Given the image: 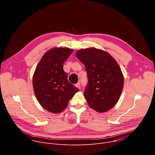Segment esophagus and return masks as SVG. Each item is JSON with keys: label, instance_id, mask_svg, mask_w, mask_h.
<instances>
[{"label": "esophagus", "instance_id": "obj_1", "mask_svg": "<svg viewBox=\"0 0 155 155\" xmlns=\"http://www.w3.org/2000/svg\"><path fill=\"white\" fill-rule=\"evenodd\" d=\"M75 86L77 87L78 88H79V89H80V83L78 82V83H77V84H75Z\"/></svg>", "mask_w": 155, "mask_h": 155}]
</instances>
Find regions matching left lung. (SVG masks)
I'll return each instance as SVG.
<instances>
[{
  "mask_svg": "<svg viewBox=\"0 0 155 155\" xmlns=\"http://www.w3.org/2000/svg\"><path fill=\"white\" fill-rule=\"evenodd\" d=\"M76 56L87 72L84 96L88 105L97 112H107L118 102L123 88L119 65L108 52L96 48L80 49Z\"/></svg>",
  "mask_w": 155,
  "mask_h": 155,
  "instance_id": "left-lung-1",
  "label": "left lung"
}]
</instances>
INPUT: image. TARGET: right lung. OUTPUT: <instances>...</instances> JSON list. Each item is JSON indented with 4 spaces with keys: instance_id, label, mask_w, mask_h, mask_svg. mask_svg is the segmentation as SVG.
<instances>
[{
    "instance_id": "add662e5",
    "label": "right lung",
    "mask_w": 155,
    "mask_h": 155,
    "mask_svg": "<svg viewBox=\"0 0 155 155\" xmlns=\"http://www.w3.org/2000/svg\"><path fill=\"white\" fill-rule=\"evenodd\" d=\"M74 50L54 47L42 56L35 70L32 84L35 97L45 110L53 114L62 112L79 90L68 80L63 64Z\"/></svg>"
}]
</instances>
